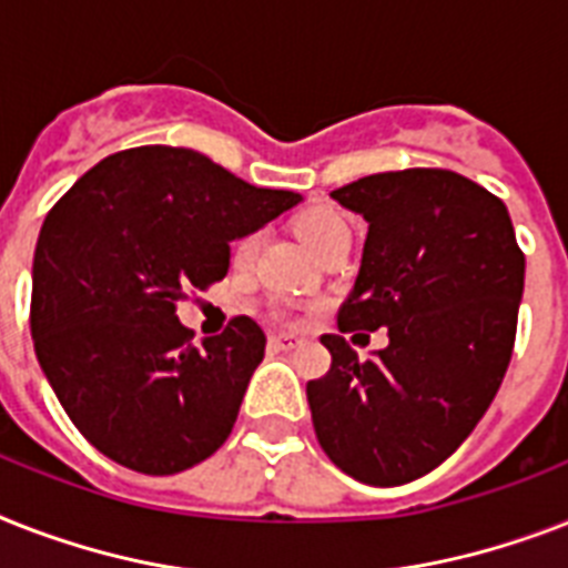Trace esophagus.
Here are the masks:
<instances>
[{
    "label": "esophagus",
    "instance_id": "obj_1",
    "mask_svg": "<svg viewBox=\"0 0 568 568\" xmlns=\"http://www.w3.org/2000/svg\"><path fill=\"white\" fill-rule=\"evenodd\" d=\"M271 344H274L276 349H297L303 341H300L297 335H292V332H276V335H271Z\"/></svg>",
    "mask_w": 568,
    "mask_h": 568
}]
</instances>
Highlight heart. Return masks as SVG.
<instances>
[{
  "mask_svg": "<svg viewBox=\"0 0 568 568\" xmlns=\"http://www.w3.org/2000/svg\"><path fill=\"white\" fill-rule=\"evenodd\" d=\"M338 224H347V221L341 219L338 212L332 210H324V206H315V210H306L303 215L297 219V233L300 239L315 251L317 244L324 242L326 236H329L332 230L338 227ZM256 247H260V233H244V236H239L236 242H233V251H230V260H233V265H247V262L256 256Z\"/></svg>",
  "mask_w": 568,
  "mask_h": 568,
  "instance_id": "heart-1",
  "label": "heart"
}]
</instances>
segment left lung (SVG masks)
<instances>
[{
	"mask_svg": "<svg viewBox=\"0 0 568 568\" xmlns=\"http://www.w3.org/2000/svg\"><path fill=\"white\" fill-rule=\"evenodd\" d=\"M367 221L362 268L306 385L317 444L356 481L396 487L440 467L499 390L516 341L525 253L508 206L449 169H403L332 192ZM389 326L361 362L344 331Z\"/></svg>",
	"mask_w": 568,
	"mask_h": 568,
	"instance_id": "left-lung-1",
	"label": "left lung"
}]
</instances>
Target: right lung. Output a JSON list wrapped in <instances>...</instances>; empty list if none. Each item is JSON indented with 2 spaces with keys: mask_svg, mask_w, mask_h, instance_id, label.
<instances>
[{
  "mask_svg": "<svg viewBox=\"0 0 568 568\" xmlns=\"http://www.w3.org/2000/svg\"><path fill=\"white\" fill-rule=\"evenodd\" d=\"M297 201L192 149L140 145L104 156L49 210L34 349L63 412L110 460L174 476L227 440L265 332L239 315L197 347L178 303L227 276L233 239Z\"/></svg>",
  "mask_w": 568,
  "mask_h": 568,
  "instance_id": "1",
  "label": "right lung"
}]
</instances>
